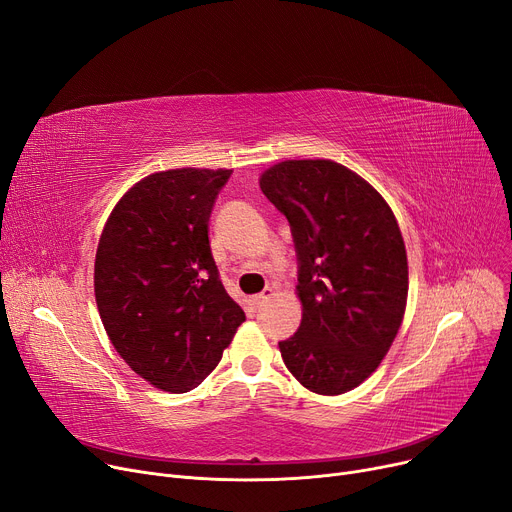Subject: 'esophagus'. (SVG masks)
<instances>
[{
    "label": "esophagus",
    "mask_w": 512,
    "mask_h": 512,
    "mask_svg": "<svg viewBox=\"0 0 512 512\" xmlns=\"http://www.w3.org/2000/svg\"><path fill=\"white\" fill-rule=\"evenodd\" d=\"M272 294H274V290H272V288H265L261 294H257V297H253V299H251V305H253L255 309L263 307V305L267 303V299L272 297Z\"/></svg>",
    "instance_id": "1"
}]
</instances>
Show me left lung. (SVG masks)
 <instances>
[{"mask_svg": "<svg viewBox=\"0 0 512 512\" xmlns=\"http://www.w3.org/2000/svg\"><path fill=\"white\" fill-rule=\"evenodd\" d=\"M259 186L290 224L299 261V330L278 342L288 371L317 394L357 388L402 324L407 251L382 195L330 159H288Z\"/></svg>", "mask_w": 512, "mask_h": 512, "instance_id": "8db88e82", "label": "left lung"}]
</instances>
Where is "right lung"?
<instances>
[{"mask_svg": "<svg viewBox=\"0 0 512 512\" xmlns=\"http://www.w3.org/2000/svg\"><path fill=\"white\" fill-rule=\"evenodd\" d=\"M230 174H151L120 199L99 238L103 328L130 369L166 392L197 388L245 321L209 247L211 211Z\"/></svg>", "mask_w": 512, "mask_h": 512, "instance_id": "right-lung-1", "label": "right lung"}]
</instances>
